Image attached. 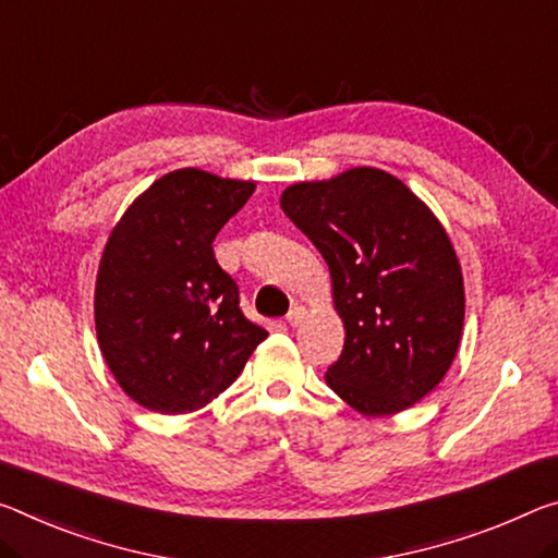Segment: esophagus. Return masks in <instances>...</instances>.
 <instances>
[{
	"instance_id": "obj_1",
	"label": "esophagus",
	"mask_w": 558,
	"mask_h": 558,
	"mask_svg": "<svg viewBox=\"0 0 558 558\" xmlns=\"http://www.w3.org/2000/svg\"><path fill=\"white\" fill-rule=\"evenodd\" d=\"M303 317H305V307H300V305H295V307H290V313L286 315V320H288V325H300L303 323Z\"/></svg>"
}]
</instances>
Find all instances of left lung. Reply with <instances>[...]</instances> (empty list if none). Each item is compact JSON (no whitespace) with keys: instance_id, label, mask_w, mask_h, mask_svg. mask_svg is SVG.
<instances>
[{"instance_id":"left-lung-1","label":"left lung","mask_w":558,"mask_h":558,"mask_svg":"<svg viewBox=\"0 0 558 558\" xmlns=\"http://www.w3.org/2000/svg\"><path fill=\"white\" fill-rule=\"evenodd\" d=\"M280 208L330 268L344 348L327 385L367 417L420 402L447 375L464 325L462 268L435 214L369 166L290 185Z\"/></svg>"}]
</instances>
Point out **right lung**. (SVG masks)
Segmentation results:
<instances>
[{"label":"right lung","mask_w":558,"mask_h":558,"mask_svg":"<svg viewBox=\"0 0 558 558\" xmlns=\"http://www.w3.org/2000/svg\"><path fill=\"white\" fill-rule=\"evenodd\" d=\"M253 191V181L179 168L141 193L109 235L96 338L121 390L146 410H201L268 338L243 315L235 280L214 255L218 231Z\"/></svg>","instance_id":"add662e5"}]
</instances>
